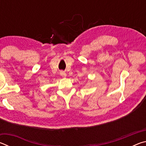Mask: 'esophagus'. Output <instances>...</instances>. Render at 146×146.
Instances as JSON below:
<instances>
[{
	"label": "esophagus",
	"instance_id": "1",
	"mask_svg": "<svg viewBox=\"0 0 146 146\" xmlns=\"http://www.w3.org/2000/svg\"><path fill=\"white\" fill-rule=\"evenodd\" d=\"M60 75L62 77H66V74L65 73V72H64V71H61Z\"/></svg>",
	"mask_w": 146,
	"mask_h": 146
}]
</instances>
